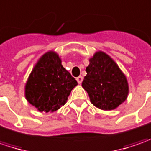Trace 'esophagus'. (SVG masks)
<instances>
[{"label":"esophagus","mask_w":151,"mask_h":151,"mask_svg":"<svg viewBox=\"0 0 151 151\" xmlns=\"http://www.w3.org/2000/svg\"><path fill=\"white\" fill-rule=\"evenodd\" d=\"M76 79H77L78 83L80 84V83H82V81H83V77H82V76H79V77H78V78H77Z\"/></svg>","instance_id":"1"}]
</instances>
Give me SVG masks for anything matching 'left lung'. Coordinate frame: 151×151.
Segmentation results:
<instances>
[{
    "label": "left lung",
    "mask_w": 151,
    "mask_h": 151,
    "mask_svg": "<svg viewBox=\"0 0 151 151\" xmlns=\"http://www.w3.org/2000/svg\"><path fill=\"white\" fill-rule=\"evenodd\" d=\"M86 73L82 87L95 107L111 111L127 100L129 92L127 78L114 60L104 51L98 50L89 58Z\"/></svg>",
    "instance_id": "obj_1"
}]
</instances>
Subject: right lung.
Masks as SVG:
<instances>
[{
    "label": "right lung",
    "instance_id": "right-lung-1",
    "mask_svg": "<svg viewBox=\"0 0 151 151\" xmlns=\"http://www.w3.org/2000/svg\"><path fill=\"white\" fill-rule=\"evenodd\" d=\"M78 85L54 50L43 54L31 71L24 87L26 100L40 112H54L64 106Z\"/></svg>",
    "mask_w": 151,
    "mask_h": 151
}]
</instances>
